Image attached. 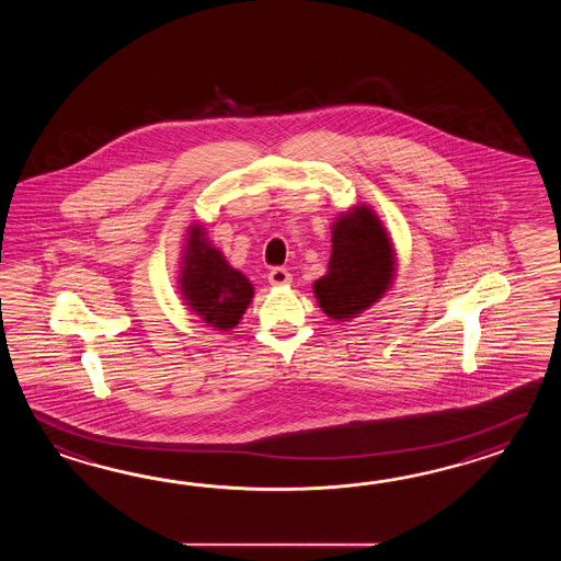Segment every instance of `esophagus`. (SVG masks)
I'll list each match as a JSON object with an SVG mask.
<instances>
[{
    "label": "esophagus",
    "mask_w": 561,
    "mask_h": 561,
    "mask_svg": "<svg viewBox=\"0 0 561 561\" xmlns=\"http://www.w3.org/2000/svg\"><path fill=\"white\" fill-rule=\"evenodd\" d=\"M290 280H293L290 273L286 268H280V266H276V268L268 273V283L273 286L288 285Z\"/></svg>",
    "instance_id": "1"
}]
</instances>
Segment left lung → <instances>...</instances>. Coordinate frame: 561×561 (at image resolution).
I'll list each match as a JSON object with an SVG mask.
<instances>
[{
  "label": "left lung",
  "instance_id": "obj_1",
  "mask_svg": "<svg viewBox=\"0 0 561 561\" xmlns=\"http://www.w3.org/2000/svg\"><path fill=\"white\" fill-rule=\"evenodd\" d=\"M393 249L379 218L357 206L333 225V254L314 295L331 319H351L382 297L393 278Z\"/></svg>",
  "mask_w": 561,
  "mask_h": 561
}]
</instances>
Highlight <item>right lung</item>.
<instances>
[{
    "instance_id": "obj_1",
    "label": "right lung",
    "mask_w": 561,
    "mask_h": 561,
    "mask_svg": "<svg viewBox=\"0 0 561 561\" xmlns=\"http://www.w3.org/2000/svg\"><path fill=\"white\" fill-rule=\"evenodd\" d=\"M188 234L180 276L182 295L204 322L218 331H228L239 324L251 305L254 295L251 280L234 271L220 251L206 242L203 228L192 227Z\"/></svg>"
}]
</instances>
